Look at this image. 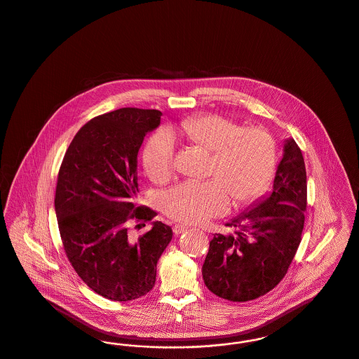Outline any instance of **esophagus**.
<instances>
[{
    "instance_id": "1",
    "label": "esophagus",
    "mask_w": 359,
    "mask_h": 359,
    "mask_svg": "<svg viewBox=\"0 0 359 359\" xmlns=\"http://www.w3.org/2000/svg\"><path fill=\"white\" fill-rule=\"evenodd\" d=\"M188 227L187 224H179V223H176V224H173V233L177 236V234H182V233H184V231H187Z\"/></svg>"
}]
</instances>
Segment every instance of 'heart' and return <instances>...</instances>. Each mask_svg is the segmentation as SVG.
Masks as SVG:
<instances>
[{"label": "heart", "mask_w": 359, "mask_h": 359, "mask_svg": "<svg viewBox=\"0 0 359 359\" xmlns=\"http://www.w3.org/2000/svg\"><path fill=\"white\" fill-rule=\"evenodd\" d=\"M179 136L211 152L205 182L188 180L163 192L160 205L173 219L203 223L223 215L236 203L255 201L273 177L276 148L262 128H242L218 114L194 116L176 126ZM142 165L154 183L167 182L175 172V141L170 133L157 132L147 141Z\"/></svg>", "instance_id": "heart-1"}]
</instances>
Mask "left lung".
Returning a JSON list of instances; mask_svg holds the SVG:
<instances>
[{
	"label": "left lung",
	"mask_w": 359,
	"mask_h": 359,
	"mask_svg": "<svg viewBox=\"0 0 359 359\" xmlns=\"http://www.w3.org/2000/svg\"><path fill=\"white\" fill-rule=\"evenodd\" d=\"M226 226L234 234L210 242L202 274L205 287L230 302L264 296L284 278L297 252L307 208V172L293 138L285 140L272 192Z\"/></svg>",
	"instance_id": "left-lung-1"
}]
</instances>
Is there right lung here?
Wrapping results in <instances>:
<instances>
[{
  "label": "right lung",
  "mask_w": 359,
  "mask_h": 359,
  "mask_svg": "<svg viewBox=\"0 0 359 359\" xmlns=\"http://www.w3.org/2000/svg\"><path fill=\"white\" fill-rule=\"evenodd\" d=\"M161 111L122 107L85 123L62 161L55 194L60 238L69 264L88 288L114 302L154 288L156 265L172 229L154 221L135 238L130 223L151 222L156 211L137 205V154Z\"/></svg>",
  "instance_id": "right-lung-1"
}]
</instances>
